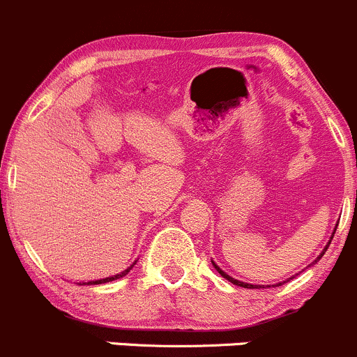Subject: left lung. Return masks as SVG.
<instances>
[{
    "label": "left lung",
    "instance_id": "8db88e82",
    "mask_svg": "<svg viewBox=\"0 0 357 357\" xmlns=\"http://www.w3.org/2000/svg\"><path fill=\"white\" fill-rule=\"evenodd\" d=\"M333 235H335V231H333ZM332 238H333V236H332ZM332 238H330L328 245H330V243H332ZM328 245H326V247H325V250H323V252H321V255H319V257H318V259H316V261H314V262H318V261H319V259H321V257H323V254H325V252H326V248H328ZM212 264H214V262H212ZM214 268H215V269H218V271H219V275H221V276H222V278H226V280H228V282H231V283H233V285H238V287H243V289H257V285H250V283H243V282H238V280L231 278V276H229V275H226V273H225V271H222V269H219V268H218V266H215V264H214ZM287 282H289V280H287ZM283 283H285V282H283ZM278 285H282V283H278ZM262 289H264V285H262Z\"/></svg>",
    "mask_w": 357,
    "mask_h": 357
}]
</instances>
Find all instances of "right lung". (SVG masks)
I'll use <instances>...</instances> for the list:
<instances>
[{
	"label": "right lung",
	"mask_w": 357,
	"mask_h": 357,
	"mask_svg": "<svg viewBox=\"0 0 357 357\" xmlns=\"http://www.w3.org/2000/svg\"><path fill=\"white\" fill-rule=\"evenodd\" d=\"M135 264H136V261L132 262V264L129 266L128 269H124V271H122V273H119V275L109 276V278H103V280H96V282H88V285H102V283H109V282H114V280H119V278H122V276H126V275H128L129 271H131V269H132V266H135ZM84 285H86V283H84Z\"/></svg>",
	"instance_id": "right-lung-1"
}]
</instances>
